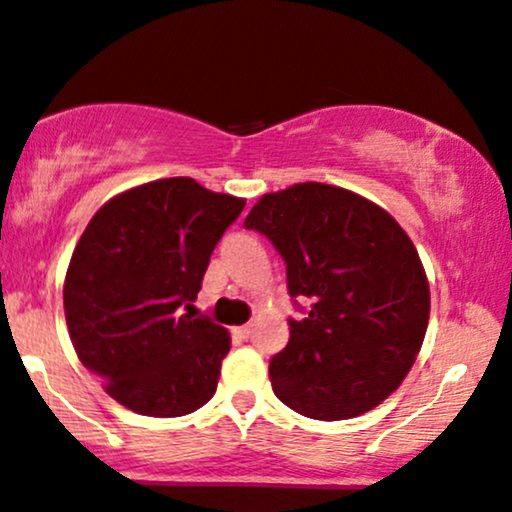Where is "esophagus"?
Returning a JSON list of instances; mask_svg holds the SVG:
<instances>
[{
    "label": "esophagus",
    "mask_w": 512,
    "mask_h": 512,
    "mask_svg": "<svg viewBox=\"0 0 512 512\" xmlns=\"http://www.w3.org/2000/svg\"><path fill=\"white\" fill-rule=\"evenodd\" d=\"M233 334L240 336V338H250V334H252L250 324H245V326H236V329H233Z\"/></svg>",
    "instance_id": "1"
}]
</instances>
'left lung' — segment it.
Wrapping results in <instances>:
<instances>
[{"instance_id": "left-lung-1", "label": "left lung", "mask_w": 512, "mask_h": 512, "mask_svg": "<svg viewBox=\"0 0 512 512\" xmlns=\"http://www.w3.org/2000/svg\"><path fill=\"white\" fill-rule=\"evenodd\" d=\"M245 229L279 250L291 298L312 300L269 362L276 398L324 422L377 408L429 324V281L408 233L367 197L315 181L262 195Z\"/></svg>"}]
</instances>
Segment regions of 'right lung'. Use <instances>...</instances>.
<instances>
[{
    "mask_svg": "<svg viewBox=\"0 0 512 512\" xmlns=\"http://www.w3.org/2000/svg\"><path fill=\"white\" fill-rule=\"evenodd\" d=\"M243 207L188 176L159 178L114 195L85 226L64 281L66 326L123 408L181 417L217 391L231 336L190 303Z\"/></svg>",
    "mask_w": 512,
    "mask_h": 512,
    "instance_id": "right-lung-1",
    "label": "right lung"
}]
</instances>
